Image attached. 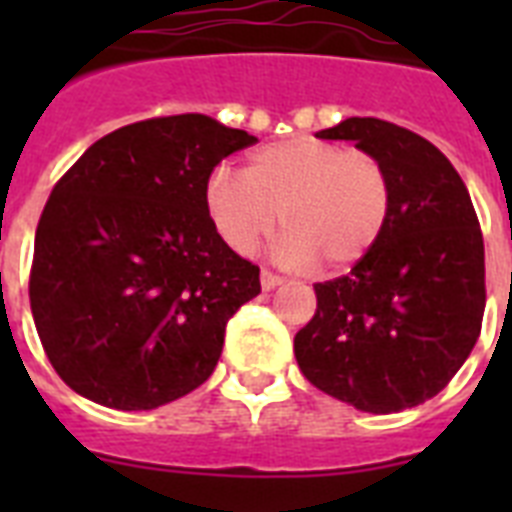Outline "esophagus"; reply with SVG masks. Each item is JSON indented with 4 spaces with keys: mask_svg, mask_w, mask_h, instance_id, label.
<instances>
[{
    "mask_svg": "<svg viewBox=\"0 0 512 512\" xmlns=\"http://www.w3.org/2000/svg\"><path fill=\"white\" fill-rule=\"evenodd\" d=\"M281 276L279 273H273V271H268V268H263V273H260V284H263V289L265 292H271V289H276L281 284Z\"/></svg>",
    "mask_w": 512,
    "mask_h": 512,
    "instance_id": "obj_1",
    "label": "esophagus"
}]
</instances>
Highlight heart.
<instances>
[{"mask_svg": "<svg viewBox=\"0 0 512 512\" xmlns=\"http://www.w3.org/2000/svg\"><path fill=\"white\" fill-rule=\"evenodd\" d=\"M390 175L369 151L297 135L257 148L244 175L217 170L204 185V207L217 236L252 255L281 225L276 255L292 265L321 260L342 271L364 260L390 217Z\"/></svg>", "mask_w": 512, "mask_h": 512, "instance_id": "1", "label": "heart"}]
</instances>
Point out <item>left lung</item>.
Returning a JSON list of instances; mask_svg holds the SVG:
<instances>
[{"instance_id":"obj_1","label":"left lung","mask_w":512,"mask_h":512,"mask_svg":"<svg viewBox=\"0 0 512 512\" xmlns=\"http://www.w3.org/2000/svg\"><path fill=\"white\" fill-rule=\"evenodd\" d=\"M353 140L393 188L377 247L313 284L316 313L295 335L305 380L361 412L390 414L449 385L481 335L484 236L460 172L417 132L374 116L316 132Z\"/></svg>"}]
</instances>
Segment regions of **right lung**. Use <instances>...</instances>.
Returning a JSON list of instances; mask_svg holds the SVG:
<instances>
[{
	"instance_id": "add662e5",
	"label": "right lung",
	"mask_w": 512,
	"mask_h": 512,
	"mask_svg": "<svg viewBox=\"0 0 512 512\" xmlns=\"http://www.w3.org/2000/svg\"><path fill=\"white\" fill-rule=\"evenodd\" d=\"M255 143L204 114L156 116L108 132L55 183L28 300L68 388L140 412L209 380L225 324L260 295V268L217 236L204 185Z\"/></svg>"
}]
</instances>
